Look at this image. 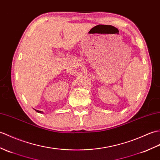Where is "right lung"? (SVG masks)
Listing matches in <instances>:
<instances>
[{"label": "right lung", "mask_w": 160, "mask_h": 160, "mask_svg": "<svg viewBox=\"0 0 160 160\" xmlns=\"http://www.w3.org/2000/svg\"><path fill=\"white\" fill-rule=\"evenodd\" d=\"M36 111H37V112H39V113H43L42 111H39V110H36Z\"/></svg>", "instance_id": "add662e5"}]
</instances>
